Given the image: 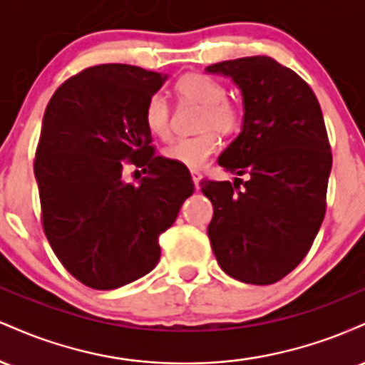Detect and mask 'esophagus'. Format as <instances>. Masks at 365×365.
<instances>
[{
  "label": "esophagus",
  "instance_id": "34e87169",
  "mask_svg": "<svg viewBox=\"0 0 365 365\" xmlns=\"http://www.w3.org/2000/svg\"><path fill=\"white\" fill-rule=\"evenodd\" d=\"M190 175H192V180H194V185H195V188H199L200 180H202V175H200V171H197V170H190Z\"/></svg>",
  "mask_w": 365,
  "mask_h": 365
}]
</instances>
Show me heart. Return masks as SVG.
<instances>
[{
    "mask_svg": "<svg viewBox=\"0 0 365 365\" xmlns=\"http://www.w3.org/2000/svg\"><path fill=\"white\" fill-rule=\"evenodd\" d=\"M175 92L180 101L202 106L197 127L204 132L171 142L163 149V158L187 168H200L220 145L215 132L230 135L240 127V110L226 99L223 83L202 73H187L180 77L175 83ZM170 118V104L165 96H150L144 108V123L149 133L158 139H168L171 133Z\"/></svg>",
    "mask_w": 365,
    "mask_h": 365,
    "instance_id": "1",
    "label": "heart"
}]
</instances>
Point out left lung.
Instances as JSON below:
<instances>
[{
  "mask_svg": "<svg viewBox=\"0 0 365 365\" xmlns=\"http://www.w3.org/2000/svg\"><path fill=\"white\" fill-rule=\"evenodd\" d=\"M244 98L242 132L220 166L247 182L202 180L212 202L207 235L221 269L238 282H279L307 255L326 212L331 148L316 94L269 56L221 61Z\"/></svg>",
  "mask_w": 365,
  "mask_h": 365,
  "instance_id": "left-lung-1",
  "label": "left lung"
}]
</instances>
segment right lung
Masks as SVG:
<instances>
[{
	"instance_id": "add662e5",
	"label": "right lung",
	"mask_w": 365,
	"mask_h": 365,
	"mask_svg": "<svg viewBox=\"0 0 365 365\" xmlns=\"http://www.w3.org/2000/svg\"><path fill=\"white\" fill-rule=\"evenodd\" d=\"M168 75L106 63L63 82L44 111L34 173L43 228L73 278L115 290L156 267L158 238L194 192L185 166L156 156L144 108ZM127 164L146 177L120 180Z\"/></svg>"
}]
</instances>
